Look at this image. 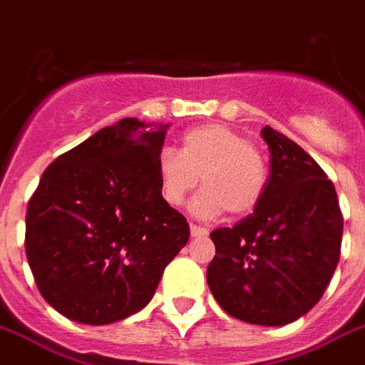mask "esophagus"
<instances>
[{"instance_id": "esophagus-1", "label": "esophagus", "mask_w": 365, "mask_h": 365, "mask_svg": "<svg viewBox=\"0 0 365 365\" xmlns=\"http://www.w3.org/2000/svg\"><path fill=\"white\" fill-rule=\"evenodd\" d=\"M189 229H191V237H206V235H208V229L200 227V225H195V223H191Z\"/></svg>"}]
</instances>
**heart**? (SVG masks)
<instances>
[{"instance_id":"b5f03b06","label":"heart","mask_w":365,"mask_h":365,"mask_svg":"<svg viewBox=\"0 0 365 365\" xmlns=\"http://www.w3.org/2000/svg\"><path fill=\"white\" fill-rule=\"evenodd\" d=\"M191 212L216 217L229 210L244 216L257 208L269 183L265 157L239 130L222 123L189 128L180 153L163 149L157 159L160 197L168 206H182L200 182Z\"/></svg>"}]
</instances>
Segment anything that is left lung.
I'll list each match as a JSON object with an SVG mask.
<instances>
[{"mask_svg":"<svg viewBox=\"0 0 365 365\" xmlns=\"http://www.w3.org/2000/svg\"><path fill=\"white\" fill-rule=\"evenodd\" d=\"M261 138L271 153L267 191L235 227L212 231L206 280L231 317L286 326L317 305L334 277L343 216L334 183L305 149L271 126Z\"/></svg>","mask_w":365,"mask_h":365,"instance_id":"obj_1","label":"left lung"}]
</instances>
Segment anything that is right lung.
I'll list each match as a JSON object with an SVG mask.
<instances>
[{"instance_id":"obj_1","label":"right lung","mask_w":365,"mask_h":365,"mask_svg":"<svg viewBox=\"0 0 365 365\" xmlns=\"http://www.w3.org/2000/svg\"><path fill=\"white\" fill-rule=\"evenodd\" d=\"M168 126L126 117L43 172L26 212V257L62 317L104 326L142 311L187 244L185 217L159 191Z\"/></svg>"}]
</instances>
